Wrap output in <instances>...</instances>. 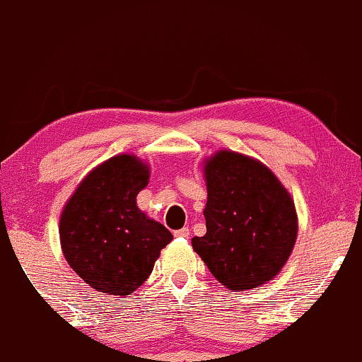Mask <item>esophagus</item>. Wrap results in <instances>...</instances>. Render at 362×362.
Returning <instances> with one entry per match:
<instances>
[{"instance_id":"34e87169","label":"esophagus","mask_w":362,"mask_h":362,"mask_svg":"<svg viewBox=\"0 0 362 362\" xmlns=\"http://www.w3.org/2000/svg\"><path fill=\"white\" fill-rule=\"evenodd\" d=\"M174 235H176L177 238H188V236H189V229L188 228L177 229V231H174Z\"/></svg>"}]
</instances>
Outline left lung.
Wrapping results in <instances>:
<instances>
[{"label":"left lung","mask_w":362,"mask_h":362,"mask_svg":"<svg viewBox=\"0 0 362 362\" xmlns=\"http://www.w3.org/2000/svg\"><path fill=\"white\" fill-rule=\"evenodd\" d=\"M204 176L207 233L192 238L193 250L229 290H252L271 281L297 240L290 193L262 162L231 150L209 157Z\"/></svg>","instance_id":"1"}]
</instances>
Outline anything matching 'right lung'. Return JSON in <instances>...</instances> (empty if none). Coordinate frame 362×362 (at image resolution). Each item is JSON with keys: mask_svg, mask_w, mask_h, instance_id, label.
I'll list each match as a JSON object with an SVG mask.
<instances>
[{"mask_svg": "<svg viewBox=\"0 0 362 362\" xmlns=\"http://www.w3.org/2000/svg\"><path fill=\"white\" fill-rule=\"evenodd\" d=\"M150 167L136 155L108 158L79 182L60 216L62 252L96 291L131 295L173 240L165 226L136 205Z\"/></svg>", "mask_w": 362, "mask_h": 362, "instance_id": "add662e5", "label": "right lung"}]
</instances>
